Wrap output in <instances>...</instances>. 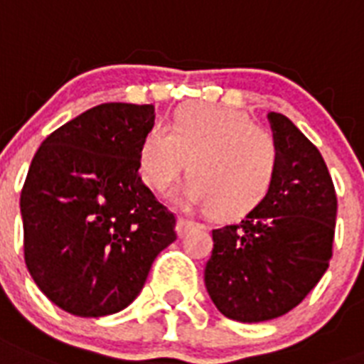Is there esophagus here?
Returning <instances> with one entry per match:
<instances>
[{
	"mask_svg": "<svg viewBox=\"0 0 364 364\" xmlns=\"http://www.w3.org/2000/svg\"><path fill=\"white\" fill-rule=\"evenodd\" d=\"M194 226H196V224L187 220V218H177V235H179V237H185Z\"/></svg>",
	"mask_w": 364,
	"mask_h": 364,
	"instance_id": "obj_1",
	"label": "esophagus"
}]
</instances>
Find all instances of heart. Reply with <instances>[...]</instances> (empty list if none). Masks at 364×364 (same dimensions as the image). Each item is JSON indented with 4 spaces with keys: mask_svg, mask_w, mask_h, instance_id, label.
I'll use <instances>...</instances> for the list:
<instances>
[{
    "mask_svg": "<svg viewBox=\"0 0 364 364\" xmlns=\"http://www.w3.org/2000/svg\"><path fill=\"white\" fill-rule=\"evenodd\" d=\"M192 176L177 200L211 208L218 218L252 211L273 188L279 172L277 141L235 108L191 102L173 114L170 131L147 129L138 149L144 181L166 192L187 168Z\"/></svg>",
    "mask_w": 364,
    "mask_h": 364,
    "instance_id": "obj_1",
    "label": "heart"
}]
</instances>
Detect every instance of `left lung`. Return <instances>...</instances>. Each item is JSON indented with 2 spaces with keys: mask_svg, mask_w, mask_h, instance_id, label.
Returning a JSON list of instances; mask_svg holds the SVG:
<instances>
[{
  "mask_svg": "<svg viewBox=\"0 0 364 364\" xmlns=\"http://www.w3.org/2000/svg\"><path fill=\"white\" fill-rule=\"evenodd\" d=\"M279 172L258 208L213 230L205 288L226 318L258 323L305 299L329 267L336 194L318 147L282 114L269 112Z\"/></svg>",
  "mask_w": 364,
  "mask_h": 364,
  "instance_id": "obj_1",
  "label": "left lung"
}]
</instances>
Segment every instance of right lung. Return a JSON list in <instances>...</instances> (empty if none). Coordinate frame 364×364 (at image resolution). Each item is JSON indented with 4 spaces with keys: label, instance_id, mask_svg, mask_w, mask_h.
<instances>
[{
    "label": "right lung",
    "instance_id": "obj_1",
    "mask_svg": "<svg viewBox=\"0 0 364 364\" xmlns=\"http://www.w3.org/2000/svg\"><path fill=\"white\" fill-rule=\"evenodd\" d=\"M151 105L106 102L59 127L35 153L20 196L23 258L65 312L100 318L138 297L176 241V217L138 173Z\"/></svg>",
    "mask_w": 364,
    "mask_h": 364
}]
</instances>
